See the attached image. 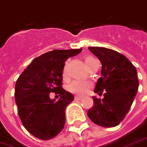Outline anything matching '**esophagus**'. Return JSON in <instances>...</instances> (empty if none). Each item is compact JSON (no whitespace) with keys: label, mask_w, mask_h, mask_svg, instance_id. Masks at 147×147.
Instances as JSON below:
<instances>
[{"label":"esophagus","mask_w":147,"mask_h":147,"mask_svg":"<svg viewBox=\"0 0 147 147\" xmlns=\"http://www.w3.org/2000/svg\"><path fill=\"white\" fill-rule=\"evenodd\" d=\"M82 97H80V96H75V100L76 101H79V100H82Z\"/></svg>","instance_id":"1"}]
</instances>
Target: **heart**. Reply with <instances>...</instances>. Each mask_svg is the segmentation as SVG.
Instances as JSON below:
<instances>
[{
  "label": "heart",
  "mask_w": 147,
  "mask_h": 147,
  "mask_svg": "<svg viewBox=\"0 0 147 147\" xmlns=\"http://www.w3.org/2000/svg\"><path fill=\"white\" fill-rule=\"evenodd\" d=\"M96 60L92 56H86L85 57V62L88 67V65L93 61ZM62 77L64 79L68 78V67L67 65H65L62 70ZM92 82L90 81H84V80H74L68 85V90L70 93H73L75 95L83 96L89 92V90L92 87Z\"/></svg>",
  "instance_id": "1"
}]
</instances>
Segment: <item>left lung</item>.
<instances>
[{
  "label": "left lung",
  "instance_id": "left-lung-1",
  "mask_svg": "<svg viewBox=\"0 0 147 147\" xmlns=\"http://www.w3.org/2000/svg\"><path fill=\"white\" fill-rule=\"evenodd\" d=\"M102 65V76L94 92L104 98L93 96V106L87 115L93 123L104 128L118 125L129 112L139 87L136 67L123 54L111 49L90 47Z\"/></svg>",
  "mask_w": 147,
  "mask_h": 147
}]
</instances>
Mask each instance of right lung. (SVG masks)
<instances>
[{
  "label": "right lung",
  "instance_id": "1",
  "mask_svg": "<svg viewBox=\"0 0 147 147\" xmlns=\"http://www.w3.org/2000/svg\"><path fill=\"white\" fill-rule=\"evenodd\" d=\"M82 49L53 50L36 57L18 77L15 99L22 123L30 134L43 140H51L61 131L65 124V108L74 100L62 88L65 61ZM51 92L59 94L51 100Z\"/></svg>",
  "mask_w": 147,
  "mask_h": 147
}]
</instances>
